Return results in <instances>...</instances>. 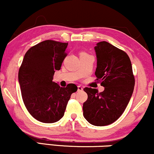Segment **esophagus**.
Returning a JSON list of instances; mask_svg holds the SVG:
<instances>
[{"instance_id": "1", "label": "esophagus", "mask_w": 154, "mask_h": 154, "mask_svg": "<svg viewBox=\"0 0 154 154\" xmlns=\"http://www.w3.org/2000/svg\"><path fill=\"white\" fill-rule=\"evenodd\" d=\"M83 91V87L81 86H78V91Z\"/></svg>"}]
</instances>
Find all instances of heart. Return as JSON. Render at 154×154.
I'll use <instances>...</instances> for the list:
<instances>
[{
  "label": "heart",
  "mask_w": 154,
  "mask_h": 154,
  "mask_svg": "<svg viewBox=\"0 0 154 154\" xmlns=\"http://www.w3.org/2000/svg\"><path fill=\"white\" fill-rule=\"evenodd\" d=\"M86 54V53H81V54Z\"/></svg>",
  "instance_id": "1"
}]
</instances>
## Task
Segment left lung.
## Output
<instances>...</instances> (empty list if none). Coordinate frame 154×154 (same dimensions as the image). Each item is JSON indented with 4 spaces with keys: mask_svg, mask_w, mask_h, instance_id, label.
<instances>
[{
    "mask_svg": "<svg viewBox=\"0 0 154 154\" xmlns=\"http://www.w3.org/2000/svg\"><path fill=\"white\" fill-rule=\"evenodd\" d=\"M97 58L96 80L105 87L103 92L86 87L83 116L91 124L107 126L122 115L134 91L135 79L131 62L126 52L106 41L95 46Z\"/></svg>",
    "mask_w": 154,
    "mask_h": 154,
    "instance_id": "left-lung-1",
    "label": "left lung"
}]
</instances>
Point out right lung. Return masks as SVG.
Segmentation results:
<instances>
[{"instance_id":"1","label":"right lung","mask_w":154,"mask_h":154,"mask_svg":"<svg viewBox=\"0 0 154 154\" xmlns=\"http://www.w3.org/2000/svg\"><path fill=\"white\" fill-rule=\"evenodd\" d=\"M68 43L46 40L32 46L25 54L19 68L18 81L25 106L34 119L51 123L63 116L71 94L78 87L66 88L53 81L67 56Z\"/></svg>"}]
</instances>
